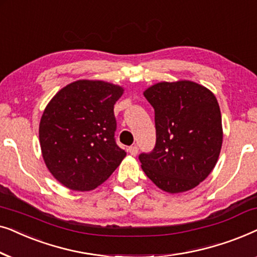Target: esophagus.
<instances>
[{
	"label": "esophagus",
	"mask_w": 257,
	"mask_h": 257,
	"mask_svg": "<svg viewBox=\"0 0 257 257\" xmlns=\"http://www.w3.org/2000/svg\"><path fill=\"white\" fill-rule=\"evenodd\" d=\"M138 151H139V147L137 145H132V146L128 147V152H130V154H131V156H137Z\"/></svg>",
	"instance_id": "esophagus-1"
}]
</instances>
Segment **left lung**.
<instances>
[{
    "label": "left lung",
    "instance_id": "left-lung-1",
    "mask_svg": "<svg viewBox=\"0 0 257 257\" xmlns=\"http://www.w3.org/2000/svg\"><path fill=\"white\" fill-rule=\"evenodd\" d=\"M144 96L154 108L157 140L151 152L139 154L143 171L165 192L194 188L213 171L222 146L215 96L189 80L158 83Z\"/></svg>",
    "mask_w": 257,
    "mask_h": 257
}]
</instances>
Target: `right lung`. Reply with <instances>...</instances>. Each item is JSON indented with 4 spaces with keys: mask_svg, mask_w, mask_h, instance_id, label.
<instances>
[{
    "mask_svg": "<svg viewBox=\"0 0 257 257\" xmlns=\"http://www.w3.org/2000/svg\"><path fill=\"white\" fill-rule=\"evenodd\" d=\"M120 86L101 80H77L45 107L40 143L51 174L72 191H91L107 180L126 157L117 145L113 106Z\"/></svg>",
    "mask_w": 257,
    "mask_h": 257,
    "instance_id": "obj_1",
    "label": "right lung"
}]
</instances>
